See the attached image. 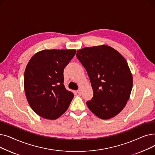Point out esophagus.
<instances>
[{"label": "esophagus", "instance_id": "1", "mask_svg": "<svg viewBox=\"0 0 155 155\" xmlns=\"http://www.w3.org/2000/svg\"><path fill=\"white\" fill-rule=\"evenodd\" d=\"M77 93H78V94H81V90H80V89H79V90L77 91Z\"/></svg>", "mask_w": 155, "mask_h": 155}]
</instances>
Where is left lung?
Segmentation results:
<instances>
[{
    "label": "left lung",
    "mask_w": 155,
    "mask_h": 155,
    "mask_svg": "<svg viewBox=\"0 0 155 155\" xmlns=\"http://www.w3.org/2000/svg\"><path fill=\"white\" fill-rule=\"evenodd\" d=\"M77 57L86 69L94 92L88 109L102 119L117 116L125 107L133 78L128 64L117 50L106 45L85 47Z\"/></svg>",
    "instance_id": "left-lung-1"
}]
</instances>
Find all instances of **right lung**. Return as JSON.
Segmentation results:
<instances>
[{"mask_svg":"<svg viewBox=\"0 0 155 155\" xmlns=\"http://www.w3.org/2000/svg\"><path fill=\"white\" fill-rule=\"evenodd\" d=\"M75 50H44L32 56L24 72V91L31 109L54 120L66 112L73 94L65 88L63 70Z\"/></svg>","mask_w":155,"mask_h":155,"instance_id":"add662e5","label":"right lung"}]
</instances>
